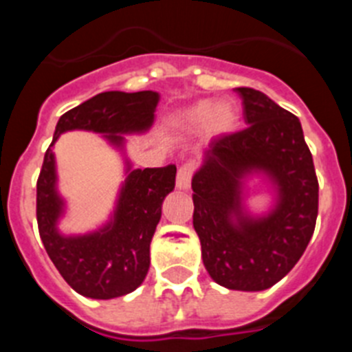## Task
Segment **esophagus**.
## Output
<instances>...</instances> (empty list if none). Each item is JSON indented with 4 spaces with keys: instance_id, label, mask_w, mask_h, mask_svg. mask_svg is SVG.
Masks as SVG:
<instances>
[{
    "instance_id": "34e87169",
    "label": "esophagus",
    "mask_w": 352,
    "mask_h": 352,
    "mask_svg": "<svg viewBox=\"0 0 352 352\" xmlns=\"http://www.w3.org/2000/svg\"><path fill=\"white\" fill-rule=\"evenodd\" d=\"M192 173H194L192 164H185V166L179 167L178 176H176V186H178L179 190H188V188H190Z\"/></svg>"
}]
</instances>
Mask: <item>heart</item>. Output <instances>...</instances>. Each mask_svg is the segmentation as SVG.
I'll return each mask as SVG.
<instances>
[{
	"label": "heart",
	"instance_id": "heart-1",
	"mask_svg": "<svg viewBox=\"0 0 352 352\" xmlns=\"http://www.w3.org/2000/svg\"><path fill=\"white\" fill-rule=\"evenodd\" d=\"M239 123V107L231 98L213 102L203 98L179 111L174 118V125L185 132H197L206 129L211 138L231 135Z\"/></svg>",
	"mask_w": 352,
	"mask_h": 352
}]
</instances>
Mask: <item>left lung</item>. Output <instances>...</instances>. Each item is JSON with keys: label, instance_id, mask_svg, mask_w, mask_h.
Wrapping results in <instances>:
<instances>
[{"label": "left lung", "instance_id": "1", "mask_svg": "<svg viewBox=\"0 0 352 352\" xmlns=\"http://www.w3.org/2000/svg\"><path fill=\"white\" fill-rule=\"evenodd\" d=\"M247 130L217 139L192 178L194 229L206 272L232 291L256 292L282 280L314 234L319 185L294 114L252 88H238ZM269 188L264 210L248 204L250 183Z\"/></svg>", "mask_w": 352, "mask_h": 352}]
</instances>
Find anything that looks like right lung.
<instances>
[{"mask_svg":"<svg viewBox=\"0 0 352 352\" xmlns=\"http://www.w3.org/2000/svg\"><path fill=\"white\" fill-rule=\"evenodd\" d=\"M160 102L157 91H104L58 120L36 183V220L42 243L67 284L91 300H113L135 291L149 270V245L162 217V203L174 190L176 166L133 169L126 135H144ZM72 129L98 133L124 160V177L115 206L98 228L63 233L67 209L59 192L54 144Z\"/></svg>","mask_w":352,"mask_h":352,"instance_id":"add662e5","label":"right lung"}]
</instances>
